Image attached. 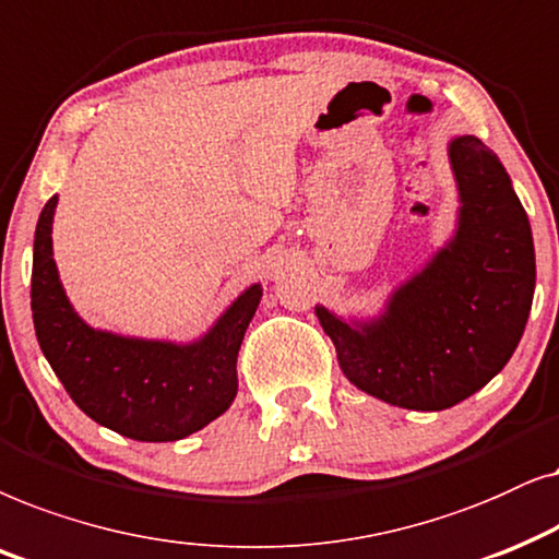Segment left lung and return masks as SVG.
<instances>
[{
  "label": "left lung",
  "mask_w": 559,
  "mask_h": 559,
  "mask_svg": "<svg viewBox=\"0 0 559 559\" xmlns=\"http://www.w3.org/2000/svg\"><path fill=\"white\" fill-rule=\"evenodd\" d=\"M448 155L460 202L450 240L393 288L381 314L314 307L347 381L414 412L455 406L501 373L537 284L530 217L498 155L475 135L452 138Z\"/></svg>",
  "instance_id": "1"
}]
</instances>
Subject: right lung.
<instances>
[{
  "instance_id": "right-lung-1",
  "label": "right lung",
  "mask_w": 559,
  "mask_h": 559,
  "mask_svg": "<svg viewBox=\"0 0 559 559\" xmlns=\"http://www.w3.org/2000/svg\"><path fill=\"white\" fill-rule=\"evenodd\" d=\"M58 197L33 245V322L43 355L81 412L138 442H176L204 429L237 396V353L263 286L252 284L191 342L128 337L86 324L53 260Z\"/></svg>"
}]
</instances>
